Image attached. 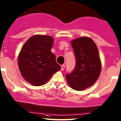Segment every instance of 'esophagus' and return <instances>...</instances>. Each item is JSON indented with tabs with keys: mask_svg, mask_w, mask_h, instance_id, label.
I'll list each match as a JSON object with an SVG mask.
<instances>
[{
	"mask_svg": "<svg viewBox=\"0 0 121 121\" xmlns=\"http://www.w3.org/2000/svg\"><path fill=\"white\" fill-rule=\"evenodd\" d=\"M65 65H62L61 66V70L63 71L64 69H65Z\"/></svg>",
	"mask_w": 121,
	"mask_h": 121,
	"instance_id": "1",
	"label": "esophagus"
}]
</instances>
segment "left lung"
<instances>
[{
  "mask_svg": "<svg viewBox=\"0 0 121 121\" xmlns=\"http://www.w3.org/2000/svg\"><path fill=\"white\" fill-rule=\"evenodd\" d=\"M76 57V66L66 74V80L73 89L84 90L92 86L99 77L101 63L97 45L91 38L80 37L71 41Z\"/></svg>",
  "mask_w": 121,
  "mask_h": 121,
  "instance_id": "left-lung-1",
  "label": "left lung"
}]
</instances>
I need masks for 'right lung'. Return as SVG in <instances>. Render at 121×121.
<instances>
[{
	"label": "right lung",
	"mask_w": 121,
	"mask_h": 121,
	"mask_svg": "<svg viewBox=\"0 0 121 121\" xmlns=\"http://www.w3.org/2000/svg\"><path fill=\"white\" fill-rule=\"evenodd\" d=\"M54 39L48 35L30 38L22 47L18 65L23 78L35 86H42L60 69L56 56L51 52Z\"/></svg>",
	"instance_id": "obj_1"
}]
</instances>
